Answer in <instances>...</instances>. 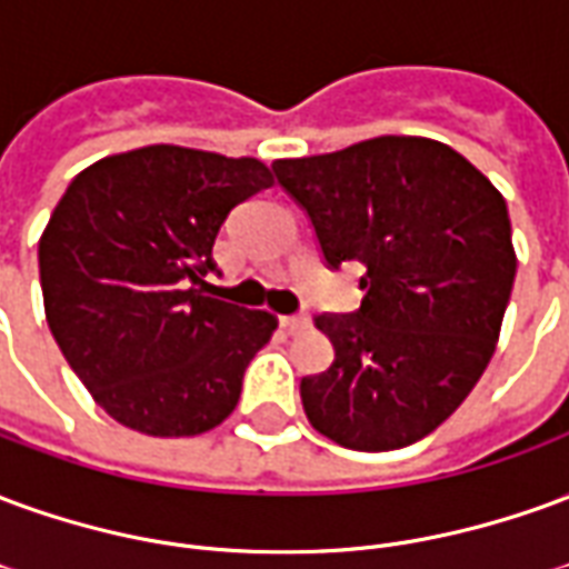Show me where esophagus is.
Masks as SVG:
<instances>
[{
	"label": "esophagus",
	"mask_w": 569,
	"mask_h": 569,
	"mask_svg": "<svg viewBox=\"0 0 569 569\" xmlns=\"http://www.w3.org/2000/svg\"><path fill=\"white\" fill-rule=\"evenodd\" d=\"M280 326H283L286 332H305L310 329V317L308 313H292V317H280Z\"/></svg>",
	"instance_id": "obj_1"
}]
</instances>
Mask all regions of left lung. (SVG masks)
Here are the masks:
<instances>
[{"label":"left lung","instance_id":"obj_1","mask_svg":"<svg viewBox=\"0 0 569 569\" xmlns=\"http://www.w3.org/2000/svg\"><path fill=\"white\" fill-rule=\"evenodd\" d=\"M273 173L329 268H366L362 308L313 320L335 362L301 381L310 427L353 451L415 445L472 393L500 341L518 268L506 200L427 137L283 158Z\"/></svg>","mask_w":569,"mask_h":569}]
</instances>
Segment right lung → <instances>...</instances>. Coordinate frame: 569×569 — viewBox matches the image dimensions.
I'll return each mask as SVG.
<instances>
[{
  "label": "right lung",
  "mask_w": 569,
  "mask_h": 569,
  "mask_svg": "<svg viewBox=\"0 0 569 569\" xmlns=\"http://www.w3.org/2000/svg\"><path fill=\"white\" fill-rule=\"evenodd\" d=\"M273 182L259 158L142 146L84 167L39 237L44 317L121 427L188 439L219 427L277 317L207 296L212 243Z\"/></svg>",
  "instance_id": "add662e5"
}]
</instances>
